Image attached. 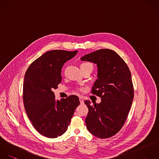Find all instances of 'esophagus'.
Masks as SVG:
<instances>
[{
    "label": "esophagus",
    "mask_w": 159,
    "mask_h": 159,
    "mask_svg": "<svg viewBox=\"0 0 159 159\" xmlns=\"http://www.w3.org/2000/svg\"><path fill=\"white\" fill-rule=\"evenodd\" d=\"M79 99H80V103H81V104H84V99H83V98L80 96V97L79 98Z\"/></svg>",
    "instance_id": "1"
}]
</instances>
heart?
Segmentation results:
<instances>
[{"label": "heart", "instance_id": "obj_1", "mask_svg": "<svg viewBox=\"0 0 159 159\" xmlns=\"http://www.w3.org/2000/svg\"><path fill=\"white\" fill-rule=\"evenodd\" d=\"M81 66H88V67L92 68V69L93 68V66L92 64L90 63H83V64L81 65Z\"/></svg>", "mask_w": 159, "mask_h": 159}]
</instances>
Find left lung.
<instances>
[{"label":"left lung","instance_id":"left-lung-1","mask_svg":"<svg viewBox=\"0 0 159 159\" xmlns=\"http://www.w3.org/2000/svg\"><path fill=\"white\" fill-rule=\"evenodd\" d=\"M98 67L92 93L101 98L99 104L84 101L89 111L85 119L88 131L100 139L117 134L124 124L134 99L130 71L114 51L101 49L81 58Z\"/></svg>","mask_w":159,"mask_h":159}]
</instances>
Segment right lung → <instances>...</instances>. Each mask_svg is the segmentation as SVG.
Wrapping results in <instances>:
<instances>
[{"label":"right lung","mask_w":159,"mask_h":159,"mask_svg":"<svg viewBox=\"0 0 159 159\" xmlns=\"http://www.w3.org/2000/svg\"><path fill=\"white\" fill-rule=\"evenodd\" d=\"M77 52H47L32 63L25 74L23 99L25 111L36 130L47 137L63 135L80 104L75 95L58 100L53 92L61 81L63 66Z\"/></svg>","instance_id":"add662e5"}]
</instances>
